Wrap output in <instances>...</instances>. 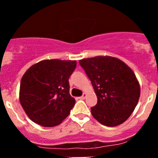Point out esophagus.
<instances>
[{
	"label": "esophagus",
	"mask_w": 158,
	"mask_h": 158,
	"mask_svg": "<svg viewBox=\"0 0 158 158\" xmlns=\"http://www.w3.org/2000/svg\"><path fill=\"white\" fill-rule=\"evenodd\" d=\"M86 96H87V94L86 93H83V95H82L81 97H79V98H80V99H85V97H86Z\"/></svg>",
	"instance_id": "esophagus-1"
}]
</instances>
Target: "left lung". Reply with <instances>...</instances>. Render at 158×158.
<instances>
[{
  "label": "left lung",
  "mask_w": 158,
  "mask_h": 158,
  "mask_svg": "<svg viewBox=\"0 0 158 158\" xmlns=\"http://www.w3.org/2000/svg\"><path fill=\"white\" fill-rule=\"evenodd\" d=\"M96 94L98 102L91 108L102 125L114 127L130 117L138 102L140 84L133 70L119 59L98 56L79 61Z\"/></svg>",
  "instance_id": "1"
}]
</instances>
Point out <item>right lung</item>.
I'll return each instance as SVG.
<instances>
[{
  "label": "right lung",
  "mask_w": 158,
  "mask_h": 158,
  "mask_svg": "<svg viewBox=\"0 0 158 158\" xmlns=\"http://www.w3.org/2000/svg\"><path fill=\"white\" fill-rule=\"evenodd\" d=\"M76 66V60H44L25 72L19 100L30 120L54 127L69 115L76 103L69 94V78Z\"/></svg>",
  "instance_id": "add662e5"
}]
</instances>
